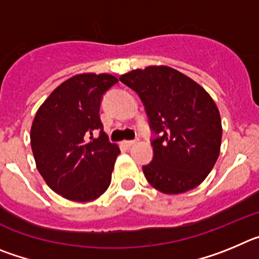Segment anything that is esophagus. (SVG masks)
Wrapping results in <instances>:
<instances>
[{
	"label": "esophagus",
	"instance_id": "esophagus-1",
	"mask_svg": "<svg viewBox=\"0 0 259 259\" xmlns=\"http://www.w3.org/2000/svg\"><path fill=\"white\" fill-rule=\"evenodd\" d=\"M136 143L137 140H124L122 144L125 146V148H131V146H134Z\"/></svg>",
	"mask_w": 259,
	"mask_h": 259
}]
</instances>
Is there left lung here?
<instances>
[{"mask_svg": "<svg viewBox=\"0 0 259 259\" xmlns=\"http://www.w3.org/2000/svg\"><path fill=\"white\" fill-rule=\"evenodd\" d=\"M119 80L140 96L150 127L153 161L143 167L153 188L179 194L206 179L221 153L222 120L211 96L168 66L132 70Z\"/></svg>", "mask_w": 259, "mask_h": 259, "instance_id": "8db88e82", "label": "left lung"}]
</instances>
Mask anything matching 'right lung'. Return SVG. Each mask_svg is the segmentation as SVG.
I'll return each instance as SVG.
<instances>
[{
    "mask_svg": "<svg viewBox=\"0 0 259 259\" xmlns=\"http://www.w3.org/2000/svg\"><path fill=\"white\" fill-rule=\"evenodd\" d=\"M118 79L84 72L59 84L42 102L31 127L36 167L49 188L70 201L88 202L109 188L120 149L102 131V95ZM102 134L93 138L95 131Z\"/></svg>",
    "mask_w": 259,
    "mask_h": 259,
    "instance_id": "obj_1",
    "label": "right lung"
}]
</instances>
